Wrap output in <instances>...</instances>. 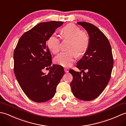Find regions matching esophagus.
<instances>
[{
    "label": "esophagus",
    "instance_id": "1",
    "mask_svg": "<svg viewBox=\"0 0 126 126\" xmlns=\"http://www.w3.org/2000/svg\"><path fill=\"white\" fill-rule=\"evenodd\" d=\"M64 69V71H65V73H68V72H69V69L68 68H65Z\"/></svg>",
    "mask_w": 126,
    "mask_h": 126
}]
</instances>
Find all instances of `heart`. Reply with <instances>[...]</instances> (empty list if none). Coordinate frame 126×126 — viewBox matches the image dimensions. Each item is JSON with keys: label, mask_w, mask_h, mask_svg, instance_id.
<instances>
[{"label": "heart", "mask_w": 126, "mask_h": 126, "mask_svg": "<svg viewBox=\"0 0 126 126\" xmlns=\"http://www.w3.org/2000/svg\"><path fill=\"white\" fill-rule=\"evenodd\" d=\"M62 38L70 39L68 46L69 49L61 52L55 59L57 64L68 67L72 64L78 55L84 54L89 45V37L85 32L74 24H69L61 29ZM47 45L51 51L54 54L57 53L60 49V39L58 37L52 34L47 41Z\"/></svg>", "instance_id": "b5f03b06"}]
</instances>
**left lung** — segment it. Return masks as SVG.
Returning <instances> with one entry per match:
<instances>
[{
    "mask_svg": "<svg viewBox=\"0 0 126 126\" xmlns=\"http://www.w3.org/2000/svg\"><path fill=\"white\" fill-rule=\"evenodd\" d=\"M77 24L87 31L89 45L77 63V68L81 71L69 70L73 76L70 86L76 98L91 101L102 93L110 80L114 64L113 54L108 39L96 26L84 22Z\"/></svg>",
    "mask_w": 126,
    "mask_h": 126,
    "instance_id": "left-lung-1",
    "label": "left lung"
}]
</instances>
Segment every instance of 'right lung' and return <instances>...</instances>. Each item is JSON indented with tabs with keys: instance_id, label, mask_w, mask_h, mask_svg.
I'll return each instance as SVG.
<instances>
[{
	"instance_id": "1",
	"label": "right lung",
	"mask_w": 126,
	"mask_h": 126,
	"mask_svg": "<svg viewBox=\"0 0 126 126\" xmlns=\"http://www.w3.org/2000/svg\"><path fill=\"white\" fill-rule=\"evenodd\" d=\"M63 22L41 23L24 33L13 53L14 72L20 87L36 102H44L54 96L56 87L64 74L61 65L53 64L49 73L43 72L52 64L47 41Z\"/></svg>"
}]
</instances>
